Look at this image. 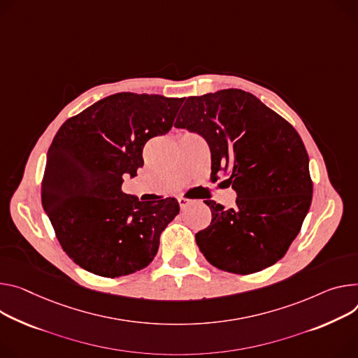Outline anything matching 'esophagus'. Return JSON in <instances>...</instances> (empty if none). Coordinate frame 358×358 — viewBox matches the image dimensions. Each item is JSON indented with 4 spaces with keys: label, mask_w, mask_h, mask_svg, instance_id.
Masks as SVG:
<instances>
[{
    "label": "esophagus",
    "mask_w": 358,
    "mask_h": 358,
    "mask_svg": "<svg viewBox=\"0 0 358 358\" xmlns=\"http://www.w3.org/2000/svg\"><path fill=\"white\" fill-rule=\"evenodd\" d=\"M189 203H191V200H188V199H182V197L178 199V204H180V207H181V210H184Z\"/></svg>",
    "instance_id": "1"
}]
</instances>
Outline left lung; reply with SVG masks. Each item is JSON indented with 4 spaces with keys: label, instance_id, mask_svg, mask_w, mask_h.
Wrapping results in <instances>:
<instances>
[{
    "label": "left lung",
    "instance_id": "left-lung-1",
    "mask_svg": "<svg viewBox=\"0 0 358 358\" xmlns=\"http://www.w3.org/2000/svg\"><path fill=\"white\" fill-rule=\"evenodd\" d=\"M177 128L201 136L211 152V176L237 192L236 206L213 200V220L196 241L207 262L236 274L262 271L284 257L311 206L308 154L282 117L237 88L185 100Z\"/></svg>",
    "mask_w": 358,
    "mask_h": 358
}]
</instances>
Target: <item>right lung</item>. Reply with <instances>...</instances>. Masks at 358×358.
Masks as SVG:
<instances>
[{
  "instance_id": "right-lung-1",
  "label": "right lung",
  "mask_w": 358,
  "mask_h": 358,
  "mask_svg": "<svg viewBox=\"0 0 358 358\" xmlns=\"http://www.w3.org/2000/svg\"><path fill=\"white\" fill-rule=\"evenodd\" d=\"M184 99L118 92L67 120L47 154L43 207L62 250L81 268L121 277L147 267L180 211L176 199L140 201L122 176L144 166L143 148L167 134Z\"/></svg>"
}]
</instances>
